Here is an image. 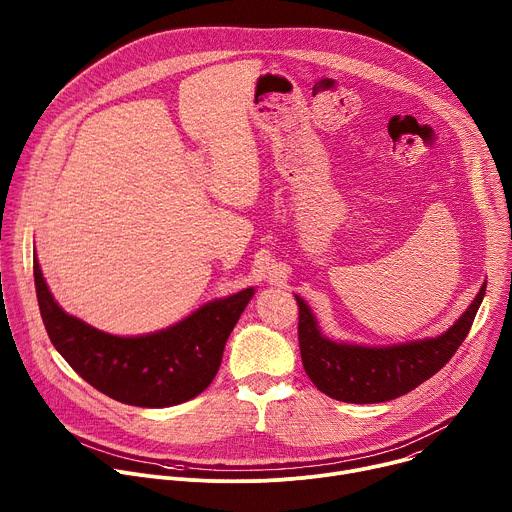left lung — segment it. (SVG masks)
<instances>
[{"mask_svg":"<svg viewBox=\"0 0 512 512\" xmlns=\"http://www.w3.org/2000/svg\"><path fill=\"white\" fill-rule=\"evenodd\" d=\"M486 294V281L466 312L440 336L389 346L338 342L322 334L312 308L300 298V352L306 375L328 397L344 403L397 399L433 377L470 332Z\"/></svg>","mask_w":512,"mask_h":512,"instance_id":"left-lung-1","label":"left lung"}]
</instances>
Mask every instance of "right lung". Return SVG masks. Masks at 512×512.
Here are the masks:
<instances>
[{
	"label": "right lung",
	"instance_id": "1",
	"mask_svg": "<svg viewBox=\"0 0 512 512\" xmlns=\"http://www.w3.org/2000/svg\"><path fill=\"white\" fill-rule=\"evenodd\" d=\"M36 296L60 356L89 385L135 407H170L200 395L221 367L223 350L255 287L206 302L184 320L139 336H115L66 314L34 255Z\"/></svg>",
	"mask_w": 512,
	"mask_h": 512
}]
</instances>
